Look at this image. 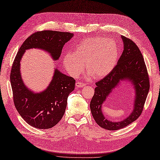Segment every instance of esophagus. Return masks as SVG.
I'll return each mask as SVG.
<instances>
[{
    "mask_svg": "<svg viewBox=\"0 0 160 160\" xmlns=\"http://www.w3.org/2000/svg\"><path fill=\"white\" fill-rule=\"evenodd\" d=\"M75 85H76V87H77V88H83L85 85V83H81V82H79V81H77Z\"/></svg>",
    "mask_w": 160,
    "mask_h": 160,
    "instance_id": "34e87169",
    "label": "esophagus"
}]
</instances>
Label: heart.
<instances>
[{"mask_svg": "<svg viewBox=\"0 0 160 160\" xmlns=\"http://www.w3.org/2000/svg\"><path fill=\"white\" fill-rule=\"evenodd\" d=\"M119 47L113 39L92 37L77 45L75 52H68L63 57V64L69 74L77 77L83 69L96 79L104 77L113 70L119 57Z\"/></svg>", "mask_w": 160, "mask_h": 160, "instance_id": "obj_1", "label": "heart"}]
</instances>
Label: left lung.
Listing matches in <instances>:
<instances>
[{"instance_id": "left-lung-1", "label": "left lung", "mask_w": 160, "mask_h": 160, "mask_svg": "<svg viewBox=\"0 0 160 160\" xmlns=\"http://www.w3.org/2000/svg\"><path fill=\"white\" fill-rule=\"evenodd\" d=\"M124 50L110 74L96 83V88L90 102V109L95 121L103 128L116 131L128 126L141 114L149 90V78L139 48L131 39L122 36ZM128 80L135 86L136 99L132 113L124 121L118 123L107 120L102 114L101 106L111 91L120 80Z\"/></svg>"}]
</instances>
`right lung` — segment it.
I'll return each mask as SVG.
<instances>
[{
	"mask_svg": "<svg viewBox=\"0 0 160 160\" xmlns=\"http://www.w3.org/2000/svg\"><path fill=\"white\" fill-rule=\"evenodd\" d=\"M72 36L73 33L69 32L52 30L37 32L25 40L16 55L10 75L13 102L21 117L32 127L48 129L58 124L65 112L68 95L75 89V79L56 68L48 88L40 93H33L26 88L21 79V57L25 50L34 48L48 52L57 60L64 45Z\"/></svg>",
	"mask_w": 160,
	"mask_h": 160,
	"instance_id": "right-lung-1",
	"label": "right lung"
}]
</instances>
